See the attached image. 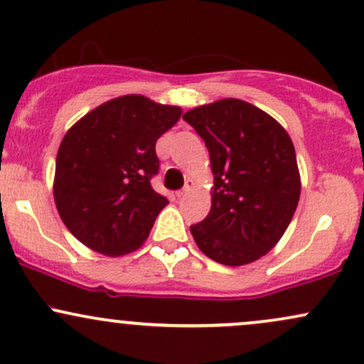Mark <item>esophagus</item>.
Wrapping results in <instances>:
<instances>
[{
    "label": "esophagus",
    "mask_w": 364,
    "mask_h": 364,
    "mask_svg": "<svg viewBox=\"0 0 364 364\" xmlns=\"http://www.w3.org/2000/svg\"><path fill=\"white\" fill-rule=\"evenodd\" d=\"M193 186H195V183H193V181H190V179H188L186 185H185V188H183V190L176 191V196H178V198H181V196H185L186 193H190V191L193 190Z\"/></svg>",
    "instance_id": "esophagus-1"
}]
</instances>
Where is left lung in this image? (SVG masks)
<instances>
[{
  "mask_svg": "<svg viewBox=\"0 0 364 364\" xmlns=\"http://www.w3.org/2000/svg\"><path fill=\"white\" fill-rule=\"evenodd\" d=\"M183 119L205 141L214 174L210 212L190 228L196 246L228 267L257 262L284 236L301 195L289 133L232 97L193 107Z\"/></svg>",
  "mask_w": 364,
  "mask_h": 364,
  "instance_id": "left-lung-1",
  "label": "left lung"
}]
</instances>
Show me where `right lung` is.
Returning a JSON list of instances; mask_svg holds the SVG:
<instances>
[{"instance_id":"right-lung-1","label":"right lung","mask_w":364,"mask_h":364,"mask_svg":"<svg viewBox=\"0 0 364 364\" xmlns=\"http://www.w3.org/2000/svg\"><path fill=\"white\" fill-rule=\"evenodd\" d=\"M179 106L128 94L87 112L63 136L54 203L68 231L106 257L145 243L168 198L156 193V141L181 118Z\"/></svg>"}]
</instances>
